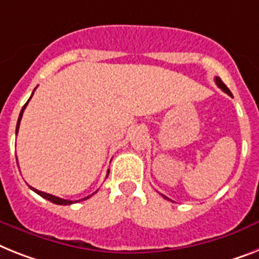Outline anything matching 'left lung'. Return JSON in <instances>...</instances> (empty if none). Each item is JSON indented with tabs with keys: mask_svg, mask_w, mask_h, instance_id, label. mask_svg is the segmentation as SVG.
<instances>
[{
	"mask_svg": "<svg viewBox=\"0 0 259 259\" xmlns=\"http://www.w3.org/2000/svg\"><path fill=\"white\" fill-rule=\"evenodd\" d=\"M214 80H215V83H217V86H219L220 89H221L222 91H224V93H226V94H228V95L233 96V95H232V93H230V90L228 89V87L225 86V83L222 82V80H221V79L219 78V76H215V79H214ZM161 196H163V197L165 198V200H169V198L166 197V196H164V194H161Z\"/></svg>",
	"mask_w": 259,
	"mask_h": 259,
	"instance_id": "obj_1",
	"label": "left lung"
}]
</instances>
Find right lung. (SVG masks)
Here are the masks:
<instances>
[{"mask_svg":"<svg viewBox=\"0 0 259 259\" xmlns=\"http://www.w3.org/2000/svg\"><path fill=\"white\" fill-rule=\"evenodd\" d=\"M34 94V93H33ZM33 96V95H31ZM31 96H30V99H31ZM29 99V100H30ZM29 100L26 102V104L22 107V110H21V112H19V117H18V121H17V128H16V134H18V130H19V123H21V119H22V115H23V111H25V108H26L27 103H29ZM110 172V170H108ZM107 176H108V173H107ZM30 189L31 191H34L35 193H38L40 196V197L46 198V200H49L50 202H53V204H57V205H71L72 202H78L80 201V200H78V201H70V200H63V198L61 197H57V196H53V194H49V193H45V192H40V191H37V189H34V188L30 187ZM94 194V193H93ZM93 194H90V196H87V197L82 198V200H87V198H90Z\"/></svg>","mask_w":259,"mask_h":259,"instance_id":"add662e5","label":"right lung"}]
</instances>
